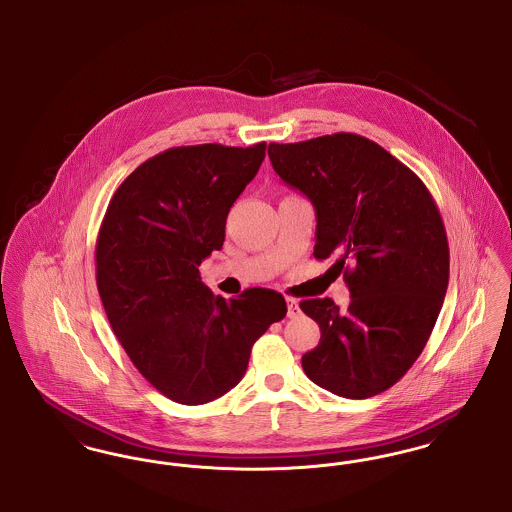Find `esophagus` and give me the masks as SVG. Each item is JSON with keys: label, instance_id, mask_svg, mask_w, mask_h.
<instances>
[{"label": "esophagus", "instance_id": "obj_1", "mask_svg": "<svg viewBox=\"0 0 512 512\" xmlns=\"http://www.w3.org/2000/svg\"><path fill=\"white\" fill-rule=\"evenodd\" d=\"M286 305H288V317L293 318L299 315V303L295 299H286Z\"/></svg>", "mask_w": 512, "mask_h": 512}]
</instances>
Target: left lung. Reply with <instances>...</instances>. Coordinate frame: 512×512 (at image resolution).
I'll list each match as a JSON object with an SVG mask.
<instances>
[{"instance_id":"8db88e82","label":"left lung","mask_w":512,"mask_h":512,"mask_svg":"<svg viewBox=\"0 0 512 512\" xmlns=\"http://www.w3.org/2000/svg\"><path fill=\"white\" fill-rule=\"evenodd\" d=\"M276 174L315 207V257L336 255L351 292L345 311L324 297L299 307L320 341L301 357L324 390L366 399L391 388L422 353L449 282V245L422 180L384 147L338 132L270 144Z\"/></svg>"}]
</instances>
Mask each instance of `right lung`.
Returning <instances> with one entry per match:
<instances>
[{
	"mask_svg": "<svg viewBox=\"0 0 512 512\" xmlns=\"http://www.w3.org/2000/svg\"><path fill=\"white\" fill-rule=\"evenodd\" d=\"M265 149H167L122 182L101 222L96 282L105 315L140 374L176 403L203 405L232 390L253 343L286 317L282 293L251 288L224 299L199 276Z\"/></svg>",
	"mask_w": 512,
	"mask_h": 512,
	"instance_id": "right-lung-1",
	"label": "right lung"
}]
</instances>
